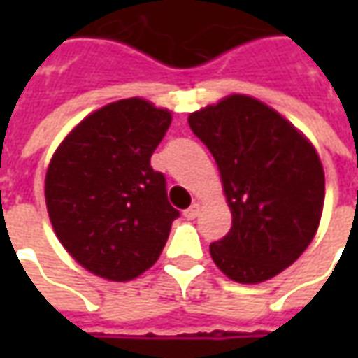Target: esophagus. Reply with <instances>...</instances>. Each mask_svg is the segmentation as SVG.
I'll return each instance as SVG.
<instances>
[{"label": "esophagus", "mask_w": 358, "mask_h": 358, "mask_svg": "<svg viewBox=\"0 0 358 358\" xmlns=\"http://www.w3.org/2000/svg\"><path fill=\"white\" fill-rule=\"evenodd\" d=\"M197 215H199V203H194V205H192L189 209L184 210V217H186L187 220H194Z\"/></svg>", "instance_id": "1"}]
</instances>
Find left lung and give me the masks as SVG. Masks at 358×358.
I'll return each mask as SVG.
<instances>
[{"instance_id":"8db88e82","label":"left lung","mask_w":358,"mask_h":358,"mask_svg":"<svg viewBox=\"0 0 358 358\" xmlns=\"http://www.w3.org/2000/svg\"><path fill=\"white\" fill-rule=\"evenodd\" d=\"M189 128L220 171L232 228L210 243L226 276L259 284L293 264L318 230L324 171L303 134L268 105L230 95L195 110Z\"/></svg>"}]
</instances>
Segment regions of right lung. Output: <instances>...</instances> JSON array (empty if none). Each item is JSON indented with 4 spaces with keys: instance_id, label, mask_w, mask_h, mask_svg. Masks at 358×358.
<instances>
[{
    "instance_id": "right-lung-1",
    "label": "right lung",
    "mask_w": 358,
    "mask_h": 358,
    "mask_svg": "<svg viewBox=\"0 0 358 358\" xmlns=\"http://www.w3.org/2000/svg\"><path fill=\"white\" fill-rule=\"evenodd\" d=\"M171 113L145 99L109 103L66 136L45 174L48 213L74 261L113 282L153 266L180 213L151 155Z\"/></svg>"
}]
</instances>
